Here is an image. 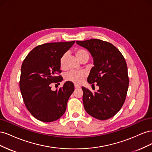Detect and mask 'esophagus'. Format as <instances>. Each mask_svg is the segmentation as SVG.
<instances>
[{
  "label": "esophagus",
  "instance_id": "obj_1",
  "mask_svg": "<svg viewBox=\"0 0 152 152\" xmlns=\"http://www.w3.org/2000/svg\"><path fill=\"white\" fill-rule=\"evenodd\" d=\"M74 87H75V89L80 88V86H79V85H76V84H75Z\"/></svg>",
  "mask_w": 152,
  "mask_h": 152
}]
</instances>
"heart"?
Returning <instances> with one entry per match:
<instances>
[{
	"label": "heart",
	"mask_w": 152,
	"mask_h": 152,
	"mask_svg": "<svg viewBox=\"0 0 152 152\" xmlns=\"http://www.w3.org/2000/svg\"><path fill=\"white\" fill-rule=\"evenodd\" d=\"M75 55L77 58L81 61L82 59L85 58L89 57V54L87 50L82 48H78L75 50ZM68 54L67 53H64L59 59V63L61 68H65L66 61L67 59ZM65 79L68 81H70L75 84H80L82 82L84 78L86 77V74L82 72H78L75 70H71L65 74Z\"/></svg>",
	"instance_id": "1"
}]
</instances>
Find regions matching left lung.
I'll list each match as a JSON object with an SVG mask.
<instances>
[{"instance_id":"8db88e82","label":"left lung","mask_w":152,"mask_h":152,"mask_svg":"<svg viewBox=\"0 0 152 152\" xmlns=\"http://www.w3.org/2000/svg\"><path fill=\"white\" fill-rule=\"evenodd\" d=\"M76 43L88 50L93 57L94 66L87 82L99 87L94 93L82 87L84 108L91 116L107 120L121 109L126 100L129 87L126 61L120 50L108 42L94 39Z\"/></svg>"}]
</instances>
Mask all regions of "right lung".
<instances>
[{
	"label": "right lung",
	"mask_w": 152,
	"mask_h": 152,
	"mask_svg": "<svg viewBox=\"0 0 152 152\" xmlns=\"http://www.w3.org/2000/svg\"><path fill=\"white\" fill-rule=\"evenodd\" d=\"M74 43L71 41L39 45L31 50L22 63L21 93L26 108L39 121H55L66 111L74 85L66 82L55 91L51 90L50 85L63 80L61 75H56L61 72L59 59Z\"/></svg>",
	"instance_id": "add662e5"
}]
</instances>
